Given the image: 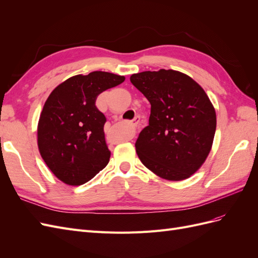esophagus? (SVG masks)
I'll return each mask as SVG.
<instances>
[{
  "label": "esophagus",
  "instance_id": "34e87169",
  "mask_svg": "<svg viewBox=\"0 0 258 258\" xmlns=\"http://www.w3.org/2000/svg\"><path fill=\"white\" fill-rule=\"evenodd\" d=\"M139 121H140V116H136L135 119L132 120V124H134V127H137V126H138Z\"/></svg>",
  "mask_w": 258,
  "mask_h": 258
}]
</instances>
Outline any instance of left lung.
Returning a JSON list of instances; mask_svg holds the SVG:
<instances>
[{"label": "left lung", "instance_id": "obj_1", "mask_svg": "<svg viewBox=\"0 0 258 258\" xmlns=\"http://www.w3.org/2000/svg\"><path fill=\"white\" fill-rule=\"evenodd\" d=\"M130 82L151 103L148 126L136 142L140 160L168 181L188 178L204 165L215 135L216 114L206 91L174 70L132 74Z\"/></svg>", "mask_w": 258, "mask_h": 258}]
</instances>
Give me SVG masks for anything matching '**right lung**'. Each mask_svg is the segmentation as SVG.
I'll return each mask as SVG.
<instances>
[{
  "mask_svg": "<svg viewBox=\"0 0 258 258\" xmlns=\"http://www.w3.org/2000/svg\"><path fill=\"white\" fill-rule=\"evenodd\" d=\"M123 81L124 76L102 71L79 74L58 85L46 100L37 124V146L60 181L72 186L85 184L110 161L106 118L96 100Z\"/></svg>",
  "mask_w": 258,
  "mask_h": 258,
  "instance_id": "right-lung-1",
  "label": "right lung"
}]
</instances>
